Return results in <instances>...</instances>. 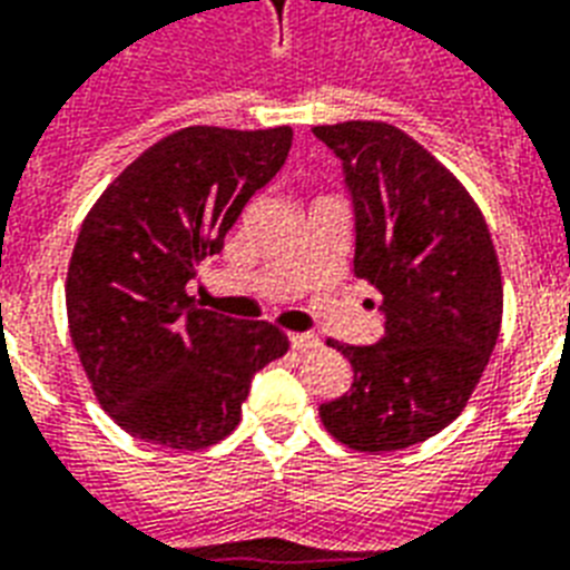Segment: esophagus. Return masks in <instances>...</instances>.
Listing matches in <instances>:
<instances>
[{
  "instance_id": "obj_1",
  "label": "esophagus",
  "mask_w": 570,
  "mask_h": 570,
  "mask_svg": "<svg viewBox=\"0 0 570 570\" xmlns=\"http://www.w3.org/2000/svg\"><path fill=\"white\" fill-rule=\"evenodd\" d=\"M289 343H293V350H314V346H320V337L316 334H304V332H293L289 334Z\"/></svg>"
}]
</instances>
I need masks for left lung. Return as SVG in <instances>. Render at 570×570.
Returning <instances> with one entry per match:
<instances>
[{
  "instance_id": "1",
  "label": "left lung",
  "mask_w": 570,
  "mask_h": 570,
  "mask_svg": "<svg viewBox=\"0 0 570 570\" xmlns=\"http://www.w3.org/2000/svg\"><path fill=\"white\" fill-rule=\"evenodd\" d=\"M343 160L355 203V277L382 293L385 334L337 346L350 391L320 406L346 449H410L472 397L502 325V272L488 220L463 181L389 121L316 125Z\"/></svg>"
}]
</instances>
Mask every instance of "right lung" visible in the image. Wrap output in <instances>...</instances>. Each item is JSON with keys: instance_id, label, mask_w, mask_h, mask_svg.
Masks as SVG:
<instances>
[{"instance_id": "obj_1", "label": "right lung", "mask_w": 570, "mask_h": 570, "mask_svg": "<svg viewBox=\"0 0 570 570\" xmlns=\"http://www.w3.org/2000/svg\"><path fill=\"white\" fill-rule=\"evenodd\" d=\"M289 142V125L173 130L82 220L65 281L68 328L95 397L130 436L176 451L215 445L238 428L250 376L289 350L277 325L203 311L188 295Z\"/></svg>"}]
</instances>
